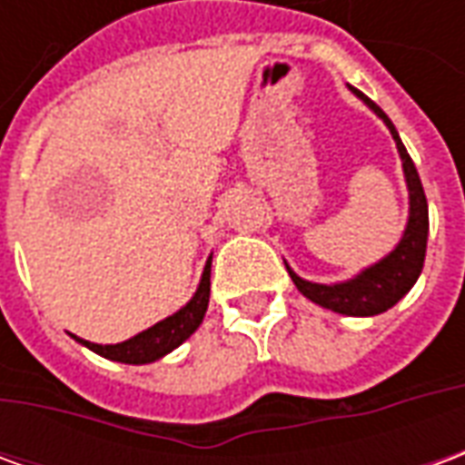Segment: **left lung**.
I'll use <instances>...</instances> for the list:
<instances>
[{
	"label": "left lung",
	"mask_w": 465,
	"mask_h": 465,
	"mask_svg": "<svg viewBox=\"0 0 465 465\" xmlns=\"http://www.w3.org/2000/svg\"><path fill=\"white\" fill-rule=\"evenodd\" d=\"M353 94L359 96L363 104L369 106L373 114L383 119L389 126L391 136L396 142V149L403 162V173H406V186H409V223L406 232L396 243V249L383 256L379 263H373L369 269H363L359 276H353L349 282L341 283H313L302 279L299 273L292 272V266L286 263V272L296 283V289L319 303L323 309H331L343 316H376V313L389 312L396 303L411 292V286L416 283L423 269V259H426V239H429V203H426V193L420 186L419 172L411 162L406 146L401 142L396 126L389 116L383 114L376 102H371L369 96L361 94L359 89L349 86Z\"/></svg>",
	"instance_id": "left-lung-1"
}]
</instances>
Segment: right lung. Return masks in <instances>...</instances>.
Masks as SVG:
<instances>
[{
  "label": "right lung",
  "mask_w": 465,
  "mask_h": 465,
  "mask_svg": "<svg viewBox=\"0 0 465 465\" xmlns=\"http://www.w3.org/2000/svg\"><path fill=\"white\" fill-rule=\"evenodd\" d=\"M209 292H212V256H209V262L203 266L202 282H199V289L192 296V302L176 313H172V316H166L163 322L153 323L152 329L136 333L129 341L106 343V346L84 341V339H79L74 333H72V339H76L82 346L92 349L94 353L109 361H119V363H152V361H159L162 356H166L176 346H182L199 329V323L203 322V313H206V306H209Z\"/></svg>",
  "instance_id": "obj_1"
}]
</instances>
